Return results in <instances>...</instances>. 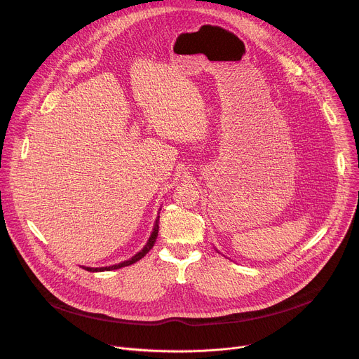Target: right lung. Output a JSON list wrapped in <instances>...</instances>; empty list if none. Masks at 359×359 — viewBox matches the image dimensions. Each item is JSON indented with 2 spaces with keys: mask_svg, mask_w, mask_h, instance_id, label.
<instances>
[{
  "mask_svg": "<svg viewBox=\"0 0 359 359\" xmlns=\"http://www.w3.org/2000/svg\"><path fill=\"white\" fill-rule=\"evenodd\" d=\"M158 222H159V219L156 220V223H155V229H153V231H151V236H150V238H149V241H147V244L144 245V248L140 251V252H137L136 255H133V257L130 259V260H128V262H123V263H121V264H115V266H112V267H102V269H89V267H86V270L88 271H111V270H118V269H122V267H126V266H130V264H133V263H136V262H139L140 259H143L144 255L150 251V248L155 245V241H156V237H158V231H159V224H158Z\"/></svg>",
  "mask_w": 359,
  "mask_h": 359,
  "instance_id": "1",
  "label": "right lung"
}]
</instances>
